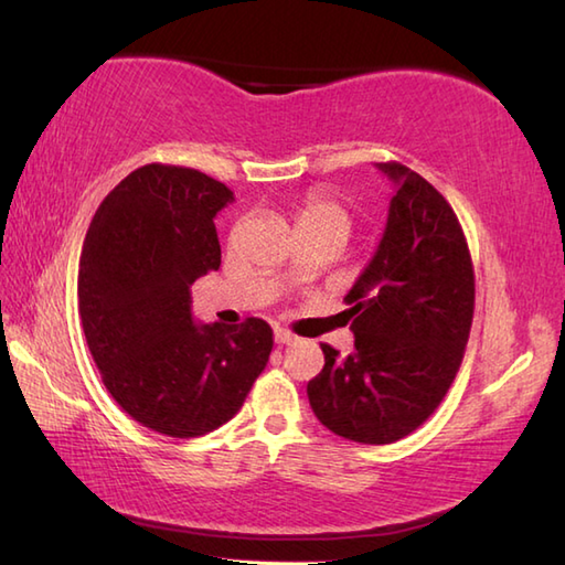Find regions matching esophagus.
Masks as SVG:
<instances>
[{"label": "esophagus", "mask_w": 565, "mask_h": 565, "mask_svg": "<svg viewBox=\"0 0 565 565\" xmlns=\"http://www.w3.org/2000/svg\"><path fill=\"white\" fill-rule=\"evenodd\" d=\"M274 340H276V344H289V342L296 340V334L289 332V330H284V328H276L274 330Z\"/></svg>", "instance_id": "esophagus-1"}]
</instances>
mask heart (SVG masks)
<instances>
[{"instance_id":"b5f03b06","label":"heart","mask_w":565,"mask_h":565,"mask_svg":"<svg viewBox=\"0 0 565 565\" xmlns=\"http://www.w3.org/2000/svg\"><path fill=\"white\" fill-rule=\"evenodd\" d=\"M296 231L301 237L338 235L347 239L352 231V211L347 203L326 189H310L294 203Z\"/></svg>"}]
</instances>
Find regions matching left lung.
<instances>
[{"mask_svg": "<svg viewBox=\"0 0 565 565\" xmlns=\"http://www.w3.org/2000/svg\"><path fill=\"white\" fill-rule=\"evenodd\" d=\"M398 191L374 259L344 296L354 352L320 344L308 381L316 417L359 444H393L437 411L461 366L476 306L473 262L449 201L401 162H381Z\"/></svg>", "mask_w": 565, "mask_h": 565, "instance_id": "1", "label": "left lung"}]
</instances>
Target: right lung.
I'll return each mask as SVG.
<instances>
[{
  "label": "right lung",
  "instance_id": "add662e5",
  "mask_svg": "<svg viewBox=\"0 0 565 565\" xmlns=\"http://www.w3.org/2000/svg\"><path fill=\"white\" fill-rule=\"evenodd\" d=\"M231 201L191 167L142 164L102 201L82 245L77 298L94 364L114 401L167 437L233 419L274 347L262 318H191V284L221 267L213 218Z\"/></svg>",
  "mask_w": 565,
  "mask_h": 565
}]
</instances>
